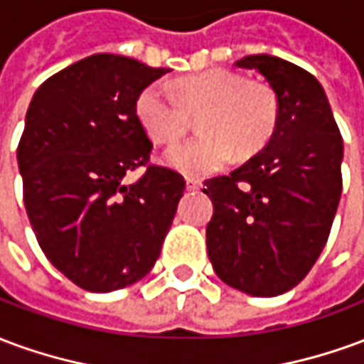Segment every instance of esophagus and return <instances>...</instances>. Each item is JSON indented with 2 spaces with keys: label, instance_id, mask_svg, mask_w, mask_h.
<instances>
[{
  "label": "esophagus",
  "instance_id": "1",
  "mask_svg": "<svg viewBox=\"0 0 364 364\" xmlns=\"http://www.w3.org/2000/svg\"><path fill=\"white\" fill-rule=\"evenodd\" d=\"M203 187V183L198 181V179H187V189L189 191H198Z\"/></svg>",
  "mask_w": 364,
  "mask_h": 364
}]
</instances>
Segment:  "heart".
<instances>
[{"label": "heart", "instance_id": "1", "mask_svg": "<svg viewBox=\"0 0 364 364\" xmlns=\"http://www.w3.org/2000/svg\"><path fill=\"white\" fill-rule=\"evenodd\" d=\"M177 95L161 83L146 85L134 101L136 119L156 144H175L198 117L203 134L167 150V166L189 177H205L236 156L261 151L277 132L281 105L267 83L214 68L177 82Z\"/></svg>", "mask_w": 364, "mask_h": 364}]
</instances>
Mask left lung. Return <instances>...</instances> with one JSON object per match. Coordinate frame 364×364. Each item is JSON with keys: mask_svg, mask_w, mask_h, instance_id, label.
<instances>
[{"mask_svg": "<svg viewBox=\"0 0 364 364\" xmlns=\"http://www.w3.org/2000/svg\"><path fill=\"white\" fill-rule=\"evenodd\" d=\"M281 119L271 142L230 175L205 181L214 205L206 247L232 289L277 296L310 273L328 242L341 197L343 138L320 82L287 60L255 54Z\"/></svg>", "mask_w": 364, "mask_h": 364, "instance_id": "left-lung-1", "label": "left lung"}]
</instances>
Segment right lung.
I'll use <instances>...</instances> for the list:
<instances>
[{
    "instance_id": "add662e5",
    "label": "right lung",
    "mask_w": 364,
    "mask_h": 364,
    "mask_svg": "<svg viewBox=\"0 0 364 364\" xmlns=\"http://www.w3.org/2000/svg\"><path fill=\"white\" fill-rule=\"evenodd\" d=\"M127 56L93 54L36 90L17 148L23 200L41 250L90 292L124 289L150 273L185 179L151 166L136 95L167 74ZM144 165L132 186L122 177Z\"/></svg>"
}]
</instances>
